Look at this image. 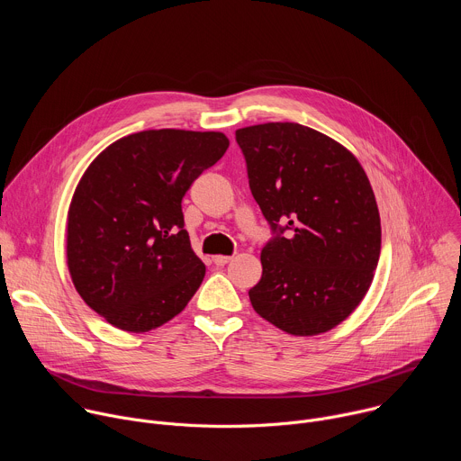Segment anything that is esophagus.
I'll use <instances>...</instances> for the list:
<instances>
[{"mask_svg":"<svg viewBox=\"0 0 461 461\" xmlns=\"http://www.w3.org/2000/svg\"><path fill=\"white\" fill-rule=\"evenodd\" d=\"M217 267H224V265H228V262L231 260V257L230 255H213V258H212Z\"/></svg>","mask_w":461,"mask_h":461,"instance_id":"1","label":"esophagus"}]
</instances>
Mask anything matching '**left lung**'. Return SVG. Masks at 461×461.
<instances>
[{
  "instance_id": "left-lung-1",
  "label": "left lung",
  "mask_w": 461,
  "mask_h": 461,
  "mask_svg": "<svg viewBox=\"0 0 461 461\" xmlns=\"http://www.w3.org/2000/svg\"><path fill=\"white\" fill-rule=\"evenodd\" d=\"M253 199L279 235L260 253L253 310L283 332L332 330L365 299L381 251L370 180L339 142L295 122L237 129ZM283 223L289 230L280 233Z\"/></svg>"
}]
</instances>
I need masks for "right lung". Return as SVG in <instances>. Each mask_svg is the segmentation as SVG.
Returning a JSON list of instances; mask_svg holds the SVG:
<instances>
[{
  "label": "right lung",
  "mask_w": 461,
  "mask_h": 461,
  "mask_svg": "<svg viewBox=\"0 0 461 461\" xmlns=\"http://www.w3.org/2000/svg\"><path fill=\"white\" fill-rule=\"evenodd\" d=\"M219 131L149 129L107 146L84 171L68 212L65 257L80 297L123 332L155 330L203 285L182 199L226 153Z\"/></svg>",
  "instance_id": "obj_1"
}]
</instances>
